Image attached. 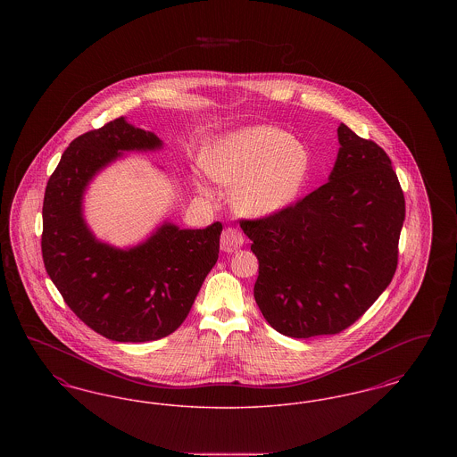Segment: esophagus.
<instances>
[{
  "instance_id": "esophagus-1",
  "label": "esophagus",
  "mask_w": 457,
  "mask_h": 457,
  "mask_svg": "<svg viewBox=\"0 0 457 457\" xmlns=\"http://www.w3.org/2000/svg\"><path fill=\"white\" fill-rule=\"evenodd\" d=\"M241 246H243V237H241V233H239L238 229L228 228V229L222 231V235H220V250H222V252L233 253V252H237Z\"/></svg>"
}]
</instances>
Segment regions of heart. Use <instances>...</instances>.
<instances>
[{
	"label": "heart",
	"mask_w": 457,
	"mask_h": 457,
	"mask_svg": "<svg viewBox=\"0 0 457 457\" xmlns=\"http://www.w3.org/2000/svg\"><path fill=\"white\" fill-rule=\"evenodd\" d=\"M207 174L233 190V207L243 216L265 218L295 202L308 179L306 145L272 125H253L218 138L204 155ZM198 188L205 192L204 183Z\"/></svg>",
	"instance_id": "heart-1"
}]
</instances>
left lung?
<instances>
[{"instance_id":"1","label":"left lung","mask_w":457,"mask_h":457,"mask_svg":"<svg viewBox=\"0 0 457 457\" xmlns=\"http://www.w3.org/2000/svg\"><path fill=\"white\" fill-rule=\"evenodd\" d=\"M328 181L281 212L241 220L259 259L255 302L269 326L306 339L354 324L391 284L406 216L391 159L345 123Z\"/></svg>"}]
</instances>
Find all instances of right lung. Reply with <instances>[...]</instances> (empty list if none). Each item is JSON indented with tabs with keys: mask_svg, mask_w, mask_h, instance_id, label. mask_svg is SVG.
Listing matches in <instances>:
<instances>
[{
	"mask_svg": "<svg viewBox=\"0 0 457 457\" xmlns=\"http://www.w3.org/2000/svg\"><path fill=\"white\" fill-rule=\"evenodd\" d=\"M162 149V140L125 118L87 131L66 149L43 204V261L71 312L118 343H147L183 324L204 279L216 265L222 224L181 229L164 220L151 237L118 248L84 219L88 183L127 153Z\"/></svg>",
	"mask_w": 457,
	"mask_h": 457,
	"instance_id": "obj_1",
	"label": "right lung"
}]
</instances>
